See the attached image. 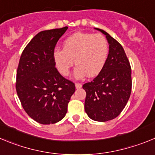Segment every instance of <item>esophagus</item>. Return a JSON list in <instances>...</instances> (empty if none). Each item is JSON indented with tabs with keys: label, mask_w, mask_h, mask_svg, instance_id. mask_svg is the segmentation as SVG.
Returning a JSON list of instances; mask_svg holds the SVG:
<instances>
[{
	"label": "esophagus",
	"mask_w": 155,
	"mask_h": 155,
	"mask_svg": "<svg viewBox=\"0 0 155 155\" xmlns=\"http://www.w3.org/2000/svg\"><path fill=\"white\" fill-rule=\"evenodd\" d=\"M75 87L76 88H81L82 87V84L81 83H75Z\"/></svg>",
	"instance_id": "esophagus-1"
}]
</instances>
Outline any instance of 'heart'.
<instances>
[{
	"label": "heart",
	"instance_id": "b5f03b06",
	"mask_svg": "<svg viewBox=\"0 0 155 155\" xmlns=\"http://www.w3.org/2000/svg\"><path fill=\"white\" fill-rule=\"evenodd\" d=\"M108 52V42L102 35L76 32L64 40L62 50H55L54 60L57 69L64 76L69 75L74 61L78 65L76 78H81L86 74L94 77L105 64Z\"/></svg>",
	"mask_w": 155,
	"mask_h": 155
}]
</instances>
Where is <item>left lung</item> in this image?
Wrapping results in <instances>:
<instances>
[{
	"mask_svg": "<svg viewBox=\"0 0 155 155\" xmlns=\"http://www.w3.org/2000/svg\"><path fill=\"white\" fill-rule=\"evenodd\" d=\"M106 35L109 54L100 73L83 85L86 91L85 112L91 119L104 122L115 118L127 104L131 92V68L124 48L110 35Z\"/></svg>",
	"mask_w": 155,
	"mask_h": 155,
	"instance_id": "1",
	"label": "left lung"
}]
</instances>
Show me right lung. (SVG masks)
Segmentation results:
<instances>
[{"instance_id":"right-lung-1","label":"right lung","mask_w":155,"mask_h":155,"mask_svg":"<svg viewBox=\"0 0 155 155\" xmlns=\"http://www.w3.org/2000/svg\"><path fill=\"white\" fill-rule=\"evenodd\" d=\"M68 27L41 31L23 51L17 70L16 91L23 108L35 121L54 124L64 117L75 84L55 67L57 42Z\"/></svg>"}]
</instances>
